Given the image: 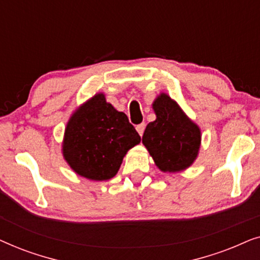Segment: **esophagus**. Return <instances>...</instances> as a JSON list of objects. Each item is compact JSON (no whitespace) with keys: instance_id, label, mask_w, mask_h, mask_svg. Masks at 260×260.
<instances>
[{"instance_id":"obj_1","label":"esophagus","mask_w":260,"mask_h":260,"mask_svg":"<svg viewBox=\"0 0 260 260\" xmlns=\"http://www.w3.org/2000/svg\"><path fill=\"white\" fill-rule=\"evenodd\" d=\"M144 129H145V124L144 123H142V124H138V125L136 126V130H137V133L141 135H143V133H144Z\"/></svg>"}]
</instances>
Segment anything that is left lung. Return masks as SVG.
Segmentation results:
<instances>
[{"label":"left lung","instance_id":"obj_1","mask_svg":"<svg viewBox=\"0 0 260 260\" xmlns=\"http://www.w3.org/2000/svg\"><path fill=\"white\" fill-rule=\"evenodd\" d=\"M152 108L157 118L145 127L142 142L163 172L188 168L200 148V129L169 95L162 93Z\"/></svg>","mask_w":260,"mask_h":260}]
</instances>
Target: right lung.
<instances>
[{"mask_svg":"<svg viewBox=\"0 0 260 260\" xmlns=\"http://www.w3.org/2000/svg\"><path fill=\"white\" fill-rule=\"evenodd\" d=\"M141 142L125 113L95 94L71 117L65 131L63 156L74 172L90 180L113 177L124 155Z\"/></svg>","mask_w":260,"mask_h":260,"instance_id":"1","label":"right lung"}]
</instances>
